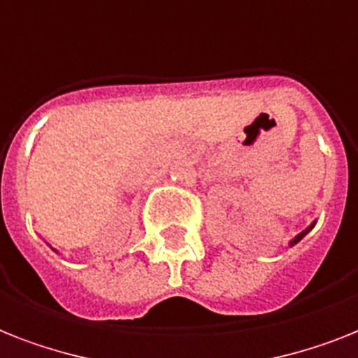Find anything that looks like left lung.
<instances>
[{
  "mask_svg": "<svg viewBox=\"0 0 358 358\" xmlns=\"http://www.w3.org/2000/svg\"><path fill=\"white\" fill-rule=\"evenodd\" d=\"M315 224H316V220H313V222H310V224H309V226H307V228H305V229H303V231H300V234L296 235L294 239H290V241H289V246H294V245H298V243H300V241H301V239H303L305 235L309 234L310 229L315 228Z\"/></svg>",
  "mask_w": 358,
  "mask_h": 358,
  "instance_id": "left-lung-1",
  "label": "left lung"
}]
</instances>
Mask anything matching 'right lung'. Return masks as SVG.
Wrapping results in <instances>:
<instances>
[{"label":"right lung","instance_id":"1","mask_svg":"<svg viewBox=\"0 0 358 358\" xmlns=\"http://www.w3.org/2000/svg\"><path fill=\"white\" fill-rule=\"evenodd\" d=\"M51 250H55V248H53V246H51ZM55 252H57V250H55Z\"/></svg>","mask_w":358,"mask_h":358}]
</instances>
